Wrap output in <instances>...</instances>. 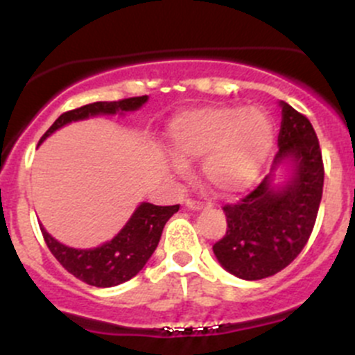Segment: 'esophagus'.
I'll return each mask as SVG.
<instances>
[{
  "label": "esophagus",
  "instance_id": "obj_1",
  "mask_svg": "<svg viewBox=\"0 0 355 355\" xmlns=\"http://www.w3.org/2000/svg\"><path fill=\"white\" fill-rule=\"evenodd\" d=\"M185 206H187L189 209H192V211H199V209H202V207H206V204H204V202H200V200L189 199L187 202H185Z\"/></svg>",
  "mask_w": 355,
  "mask_h": 355
}]
</instances>
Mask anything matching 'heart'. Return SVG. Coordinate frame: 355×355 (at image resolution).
I'll return each instance as SVG.
<instances>
[{
  "label": "heart",
  "instance_id": "heart-1",
  "mask_svg": "<svg viewBox=\"0 0 355 355\" xmlns=\"http://www.w3.org/2000/svg\"><path fill=\"white\" fill-rule=\"evenodd\" d=\"M168 142L180 157H200L202 177L220 196L247 191L266 164L275 130L263 110L206 105L180 111L166 128ZM177 157L175 164L185 168Z\"/></svg>",
  "mask_w": 355,
  "mask_h": 355
}]
</instances>
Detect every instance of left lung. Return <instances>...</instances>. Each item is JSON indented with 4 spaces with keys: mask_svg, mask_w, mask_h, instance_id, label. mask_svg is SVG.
<instances>
[{
    "mask_svg": "<svg viewBox=\"0 0 355 355\" xmlns=\"http://www.w3.org/2000/svg\"><path fill=\"white\" fill-rule=\"evenodd\" d=\"M278 153L271 173L237 204L223 206L227 232L213 245L221 266L242 280H263L287 268L313 234L323 196L324 168L311 121L282 101ZM293 164V177L275 188L272 171Z\"/></svg>",
    "mask_w": 355,
    "mask_h": 355,
    "instance_id": "8db88e82",
    "label": "left lung"
}]
</instances>
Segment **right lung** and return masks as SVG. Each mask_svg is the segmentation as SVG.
I'll return each instance as SVG.
<instances>
[{
  "instance_id": "obj_1",
  "label": "right lung",
  "mask_w": 355,
  "mask_h": 355,
  "mask_svg": "<svg viewBox=\"0 0 355 355\" xmlns=\"http://www.w3.org/2000/svg\"><path fill=\"white\" fill-rule=\"evenodd\" d=\"M146 101H148V96H139V98L120 99V101L91 103L77 110L67 111L56 118L55 123L41 137L39 144L53 132L71 121L85 120L98 114H121L125 111H135ZM178 207L180 204L155 206V204L142 202L127 221V225L118 232L116 237L94 249H73V247L60 244L44 230L42 225L41 232L46 245L68 273L92 287H114L134 278L144 268V264L156 250L164 225L177 213Z\"/></svg>"
}]
</instances>
